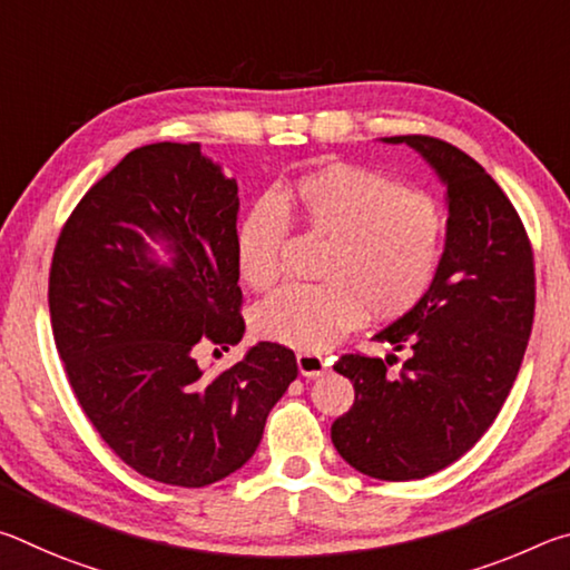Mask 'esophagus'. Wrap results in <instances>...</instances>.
I'll return each instance as SVG.
<instances>
[{"instance_id": "obj_1", "label": "esophagus", "mask_w": 570, "mask_h": 570, "mask_svg": "<svg viewBox=\"0 0 570 570\" xmlns=\"http://www.w3.org/2000/svg\"><path fill=\"white\" fill-rule=\"evenodd\" d=\"M296 366L304 377H320V374L326 372L330 362L324 360L322 354H312V352H298L296 354Z\"/></svg>"}]
</instances>
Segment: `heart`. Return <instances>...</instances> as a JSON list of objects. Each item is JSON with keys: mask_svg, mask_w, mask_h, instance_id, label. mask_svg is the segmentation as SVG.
<instances>
[{"mask_svg": "<svg viewBox=\"0 0 570 570\" xmlns=\"http://www.w3.org/2000/svg\"><path fill=\"white\" fill-rule=\"evenodd\" d=\"M288 224L330 238L320 278L288 284L258 304L254 326L264 340L322 352L370 312L397 320L424 302L445 256L448 220L428 190L402 188L382 173L326 166L250 206L236 230V264L254 288L284 272Z\"/></svg>", "mask_w": 570, "mask_h": 570, "instance_id": "obj_1", "label": "heart"}]
</instances>
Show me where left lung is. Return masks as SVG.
Masks as SVG:
<instances>
[{"label": "left lung", "instance_id": "left-lung-1", "mask_svg": "<svg viewBox=\"0 0 570 570\" xmlns=\"http://www.w3.org/2000/svg\"><path fill=\"white\" fill-rule=\"evenodd\" d=\"M448 186V240L430 294L377 340L397 356L342 354L354 404L332 424L340 455L364 475L420 480L465 455L498 417L535 314L533 246L503 188L468 153L430 135H394Z\"/></svg>", "mask_w": 570, "mask_h": 570}]
</instances>
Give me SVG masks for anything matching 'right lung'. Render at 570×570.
Listing matches in <instances>:
<instances>
[{
  "label": "right lung",
  "mask_w": 570,
  "mask_h": 570,
  "mask_svg": "<svg viewBox=\"0 0 570 570\" xmlns=\"http://www.w3.org/2000/svg\"><path fill=\"white\" fill-rule=\"evenodd\" d=\"M236 216V180L198 142H153L85 193L52 254V334L75 397L125 465L166 485L244 468L298 372L276 342L210 377L198 366L200 344L228 350L246 330ZM146 237L167 244L168 267Z\"/></svg>",
  "instance_id": "right-lung-1"
}]
</instances>
